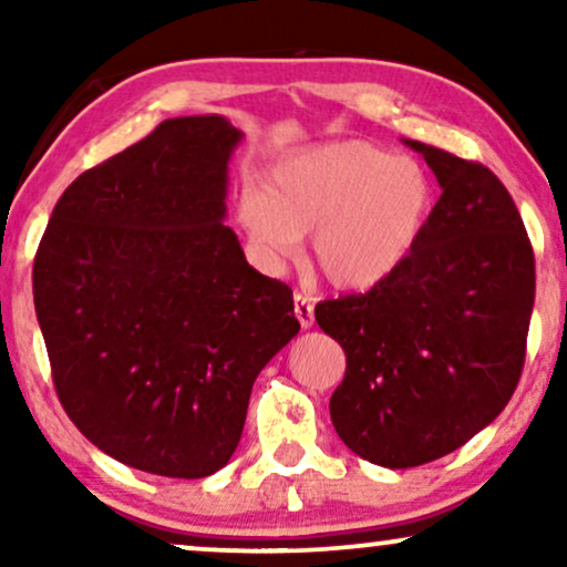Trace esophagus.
I'll list each match as a JSON object with an SVG mask.
<instances>
[{"label":"esophagus","instance_id":"obj_1","mask_svg":"<svg viewBox=\"0 0 567 567\" xmlns=\"http://www.w3.org/2000/svg\"><path fill=\"white\" fill-rule=\"evenodd\" d=\"M292 315H296V320L301 322V328H311L315 324V303H311L309 296H303V292H296L292 296Z\"/></svg>","mask_w":567,"mask_h":567}]
</instances>
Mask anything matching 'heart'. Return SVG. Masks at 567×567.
Listing matches in <instances>:
<instances>
[{"mask_svg": "<svg viewBox=\"0 0 567 567\" xmlns=\"http://www.w3.org/2000/svg\"><path fill=\"white\" fill-rule=\"evenodd\" d=\"M434 207L424 167L368 141H341L290 154L245 188L237 220L266 266L279 269L311 234L317 269L341 290H368L408 261Z\"/></svg>", "mask_w": 567, "mask_h": 567, "instance_id": "b5f03b06", "label": "heart"}]
</instances>
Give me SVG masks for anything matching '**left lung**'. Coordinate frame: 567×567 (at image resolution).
I'll list each match as a JSON object with an SVG mask.
<instances>
[{"label": "left lung", "instance_id": "left-lung-1", "mask_svg": "<svg viewBox=\"0 0 567 567\" xmlns=\"http://www.w3.org/2000/svg\"><path fill=\"white\" fill-rule=\"evenodd\" d=\"M405 143L442 188L419 245L381 285L315 309L347 354L330 396L338 437L389 470L453 453L506 408L536 296V258L506 186L480 162Z\"/></svg>", "mask_w": 567, "mask_h": 567}]
</instances>
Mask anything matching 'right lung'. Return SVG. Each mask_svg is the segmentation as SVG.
<instances>
[{
    "label": "right lung",
    "instance_id": "obj_1",
    "mask_svg": "<svg viewBox=\"0 0 567 567\" xmlns=\"http://www.w3.org/2000/svg\"><path fill=\"white\" fill-rule=\"evenodd\" d=\"M239 138L218 114L165 120L63 192L34 258L63 410L159 477L229 464L252 383L301 330L292 290L252 269L224 224Z\"/></svg>",
    "mask_w": 567,
    "mask_h": 567
}]
</instances>
